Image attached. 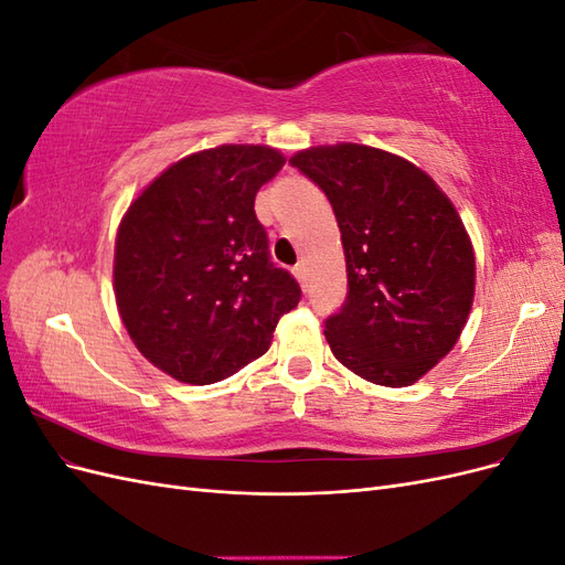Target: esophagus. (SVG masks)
Returning a JSON list of instances; mask_svg holds the SVG:
<instances>
[{"label": "esophagus", "instance_id": "1", "mask_svg": "<svg viewBox=\"0 0 565 565\" xmlns=\"http://www.w3.org/2000/svg\"><path fill=\"white\" fill-rule=\"evenodd\" d=\"M292 273H295V276L303 282L306 280V276H309V270H306V266H303V262H299L295 268H292Z\"/></svg>", "mask_w": 565, "mask_h": 565}]
</instances>
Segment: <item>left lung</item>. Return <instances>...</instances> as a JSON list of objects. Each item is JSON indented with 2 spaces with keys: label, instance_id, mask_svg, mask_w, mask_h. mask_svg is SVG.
<instances>
[{
  "label": "left lung",
  "instance_id": "8db88e82",
  "mask_svg": "<svg viewBox=\"0 0 565 565\" xmlns=\"http://www.w3.org/2000/svg\"><path fill=\"white\" fill-rule=\"evenodd\" d=\"M289 164L341 231L349 292L324 318L334 358L372 384H415L455 347L473 301V249L452 202L419 167L370 146L301 150Z\"/></svg>",
  "mask_w": 565,
  "mask_h": 565
}]
</instances>
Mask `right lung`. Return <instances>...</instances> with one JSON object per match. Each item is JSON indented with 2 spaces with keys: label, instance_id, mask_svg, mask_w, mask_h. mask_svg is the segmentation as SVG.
<instances>
[{
  "label": "right lung",
  "instance_id": "obj_1",
  "mask_svg": "<svg viewBox=\"0 0 565 565\" xmlns=\"http://www.w3.org/2000/svg\"><path fill=\"white\" fill-rule=\"evenodd\" d=\"M285 164L266 146L179 160L131 202L115 243V299L152 365L214 384L268 351L301 287L270 262L254 198Z\"/></svg>",
  "mask_w": 565,
  "mask_h": 565
}]
</instances>
